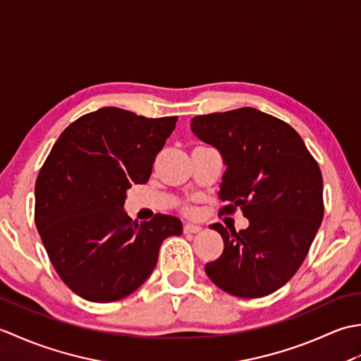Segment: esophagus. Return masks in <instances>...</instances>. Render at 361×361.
I'll return each mask as SVG.
<instances>
[{"label": "esophagus", "mask_w": 361, "mask_h": 361, "mask_svg": "<svg viewBox=\"0 0 361 361\" xmlns=\"http://www.w3.org/2000/svg\"><path fill=\"white\" fill-rule=\"evenodd\" d=\"M183 231H185V234H198V233H202V226L188 224V225H185V228H183Z\"/></svg>", "instance_id": "obj_1"}]
</instances>
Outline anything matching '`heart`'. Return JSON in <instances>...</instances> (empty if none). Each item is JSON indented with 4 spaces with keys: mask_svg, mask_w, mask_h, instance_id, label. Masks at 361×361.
<instances>
[{
    "mask_svg": "<svg viewBox=\"0 0 361 361\" xmlns=\"http://www.w3.org/2000/svg\"><path fill=\"white\" fill-rule=\"evenodd\" d=\"M186 211H188V212H190V211H192V208H189V206H188V208H186Z\"/></svg>",
    "mask_w": 361,
    "mask_h": 361,
    "instance_id": "obj_1",
    "label": "heart"
}]
</instances>
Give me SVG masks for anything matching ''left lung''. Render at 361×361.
<instances>
[{
	"instance_id": "obj_1",
	"label": "left lung",
	"mask_w": 361,
	"mask_h": 361,
	"mask_svg": "<svg viewBox=\"0 0 361 361\" xmlns=\"http://www.w3.org/2000/svg\"><path fill=\"white\" fill-rule=\"evenodd\" d=\"M190 130L219 150L226 166L221 212L240 208L247 229L211 225L221 256L204 265L229 295L262 298L287 283L304 262L323 221V175L293 128L256 109L195 116Z\"/></svg>"
}]
</instances>
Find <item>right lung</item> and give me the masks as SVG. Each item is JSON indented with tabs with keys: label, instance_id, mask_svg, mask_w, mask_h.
<instances>
[{
	"label": "right lung",
	"instance_id": "add662e5",
	"mask_svg": "<svg viewBox=\"0 0 361 361\" xmlns=\"http://www.w3.org/2000/svg\"><path fill=\"white\" fill-rule=\"evenodd\" d=\"M178 118L149 119L105 106L59 136L35 183V225L68 287L91 302H111L141 287L161 243L181 235L180 219L133 221L127 190L144 185Z\"/></svg>",
	"mask_w": 361,
	"mask_h": 361
}]
</instances>
